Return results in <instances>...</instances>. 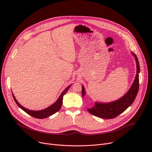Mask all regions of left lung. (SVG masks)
Segmentation results:
<instances>
[{
  "mask_svg": "<svg viewBox=\"0 0 152 152\" xmlns=\"http://www.w3.org/2000/svg\"><path fill=\"white\" fill-rule=\"evenodd\" d=\"M132 53L135 57V60H136L137 75L129 91L122 98L116 101L107 103H95V106L93 108L88 109L90 113L101 118L112 119L124 112L134 102L137 96L139 87V76L138 73H140V66L136 55L134 53ZM84 94L85 90L84 87L82 86L83 97Z\"/></svg>",
  "mask_w": 152,
  "mask_h": 152,
  "instance_id": "obj_1",
  "label": "left lung"
}]
</instances>
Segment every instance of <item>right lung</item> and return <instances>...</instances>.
Segmentation results:
<instances>
[{
  "instance_id": "obj_1",
  "label": "right lung",
  "mask_w": 152,
  "mask_h": 152,
  "mask_svg": "<svg viewBox=\"0 0 152 152\" xmlns=\"http://www.w3.org/2000/svg\"><path fill=\"white\" fill-rule=\"evenodd\" d=\"M69 87H70V86H69L68 87H66V88L65 89V91H64L61 93V94L60 95V96L59 97L58 100L56 101V102L54 103L53 105H52L49 107H48L44 110H40V111H33V110H30L24 108L17 102V100H16V99L15 98L14 95L13 94H12V95H13V99H14L15 102H16V103L17 104V105L21 109H22L23 111H25L26 113L31 115V116L37 118V119H44V118H47V117H49V116L53 115L54 113H57V111H58L60 110V109L61 108V107L62 105V103H63V95H65L66 94V92L68 91Z\"/></svg>"
}]
</instances>
